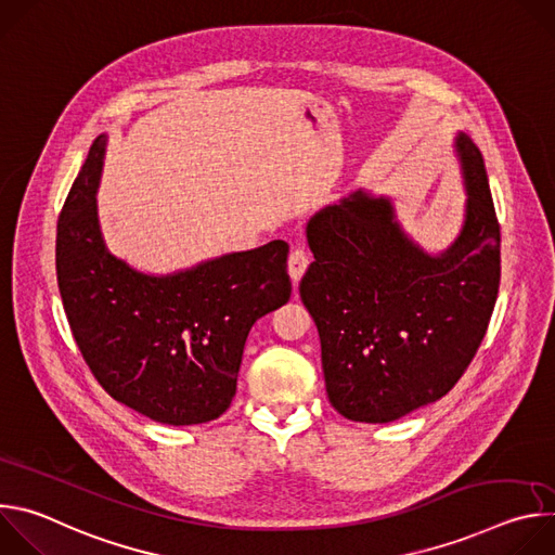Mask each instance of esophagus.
Returning a JSON list of instances; mask_svg holds the SVG:
<instances>
[{
    "instance_id": "1",
    "label": "esophagus",
    "mask_w": 555,
    "mask_h": 555,
    "mask_svg": "<svg viewBox=\"0 0 555 555\" xmlns=\"http://www.w3.org/2000/svg\"><path fill=\"white\" fill-rule=\"evenodd\" d=\"M309 266V253L302 248H296L289 253V261H287V270H289V279L294 285H298V281L302 279L305 270Z\"/></svg>"
}]
</instances>
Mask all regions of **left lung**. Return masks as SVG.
Here are the masks:
<instances>
[{"instance_id": "8db88e82", "label": "left lung", "mask_w": 555, "mask_h": 555, "mask_svg": "<svg viewBox=\"0 0 555 555\" xmlns=\"http://www.w3.org/2000/svg\"><path fill=\"white\" fill-rule=\"evenodd\" d=\"M467 193L439 255L362 189L307 221L300 298L321 336L327 398L351 422L388 424L441 400L477 353L501 283V225L479 146L454 138Z\"/></svg>"}]
</instances>
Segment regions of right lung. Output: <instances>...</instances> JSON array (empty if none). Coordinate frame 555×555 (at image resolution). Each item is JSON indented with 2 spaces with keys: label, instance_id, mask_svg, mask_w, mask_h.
<instances>
[{
  "label": "right lung",
  "instance_id": "add662e5",
  "mask_svg": "<svg viewBox=\"0 0 555 555\" xmlns=\"http://www.w3.org/2000/svg\"><path fill=\"white\" fill-rule=\"evenodd\" d=\"M105 144L103 133L90 146L56 225L69 330L116 402L169 426L212 422L234 398L253 325L289 300V246L276 240L163 276L131 268L99 223Z\"/></svg>",
  "mask_w": 555,
  "mask_h": 555
}]
</instances>
